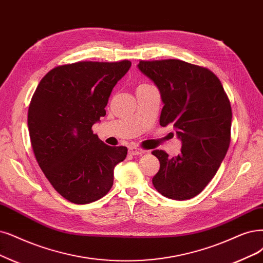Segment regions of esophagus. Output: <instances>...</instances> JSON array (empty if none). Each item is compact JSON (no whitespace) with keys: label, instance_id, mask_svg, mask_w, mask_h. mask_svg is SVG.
<instances>
[{"label":"esophagus","instance_id":"34e87169","mask_svg":"<svg viewBox=\"0 0 263 263\" xmlns=\"http://www.w3.org/2000/svg\"><path fill=\"white\" fill-rule=\"evenodd\" d=\"M129 154L133 155V156H137V155L139 156V155L144 154V151L138 148L137 146H130V147H129Z\"/></svg>","mask_w":263,"mask_h":263}]
</instances>
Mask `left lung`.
<instances>
[{"label":"left lung","instance_id":"1","mask_svg":"<svg viewBox=\"0 0 263 263\" xmlns=\"http://www.w3.org/2000/svg\"><path fill=\"white\" fill-rule=\"evenodd\" d=\"M138 68L160 92V125L172 123L182 143L177 157L153 152L160 162L154 187L170 199L195 197L215 177L229 149L230 101L217 76L207 68L179 60L141 61Z\"/></svg>","mask_w":263,"mask_h":263}]
</instances>
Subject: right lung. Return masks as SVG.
Returning a JSON list of instances; mask_svg holds the SVG:
<instances>
[{"label":"right lung","instance_id":"obj_1","mask_svg":"<svg viewBox=\"0 0 263 263\" xmlns=\"http://www.w3.org/2000/svg\"><path fill=\"white\" fill-rule=\"evenodd\" d=\"M130 61L58 66L39 83L28 110L31 146L41 170L61 195L77 205L105 196L114 169L128 148L109 146L92 131L106 115L114 86Z\"/></svg>","mask_w":263,"mask_h":263}]
</instances>
